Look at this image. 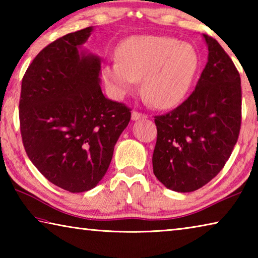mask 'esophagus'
<instances>
[{
    "instance_id": "esophagus-1",
    "label": "esophagus",
    "mask_w": 258,
    "mask_h": 258,
    "mask_svg": "<svg viewBox=\"0 0 258 258\" xmlns=\"http://www.w3.org/2000/svg\"><path fill=\"white\" fill-rule=\"evenodd\" d=\"M143 118H147V116L145 115V113H141L138 111L132 112V120H139V119H143Z\"/></svg>"
}]
</instances>
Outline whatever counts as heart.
Wrapping results in <instances>:
<instances>
[{
    "label": "heart",
    "mask_w": 258,
    "mask_h": 258,
    "mask_svg": "<svg viewBox=\"0 0 258 258\" xmlns=\"http://www.w3.org/2000/svg\"><path fill=\"white\" fill-rule=\"evenodd\" d=\"M116 61L102 66V77L112 94L123 98L137 89L152 107L168 109L180 103L197 74L199 56L189 43L159 35L126 38Z\"/></svg>",
    "instance_id": "heart-1"
}]
</instances>
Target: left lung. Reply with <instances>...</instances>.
I'll return each instance as SVG.
<instances>
[{"mask_svg": "<svg viewBox=\"0 0 258 258\" xmlns=\"http://www.w3.org/2000/svg\"><path fill=\"white\" fill-rule=\"evenodd\" d=\"M203 37L208 60L195 91L171 112L155 117L154 174L176 192L198 190L220 173L241 125L239 73L216 40Z\"/></svg>", "mask_w": 258, "mask_h": 258, "instance_id": "1", "label": "left lung"}]
</instances>
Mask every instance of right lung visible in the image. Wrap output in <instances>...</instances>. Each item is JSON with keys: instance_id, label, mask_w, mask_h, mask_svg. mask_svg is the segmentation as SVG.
I'll return each mask as SVG.
<instances>
[{"instance_id": "1", "label": "right lung", "mask_w": 258, "mask_h": 258, "mask_svg": "<svg viewBox=\"0 0 258 258\" xmlns=\"http://www.w3.org/2000/svg\"><path fill=\"white\" fill-rule=\"evenodd\" d=\"M93 30L52 42L21 83L19 118L27 156L51 183L73 194L102 180L131 119L125 104L102 93L101 59L83 49Z\"/></svg>"}]
</instances>
